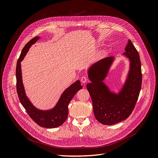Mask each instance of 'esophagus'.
Wrapping results in <instances>:
<instances>
[{
  "instance_id": "esophagus-1",
  "label": "esophagus",
  "mask_w": 158,
  "mask_h": 158,
  "mask_svg": "<svg viewBox=\"0 0 158 158\" xmlns=\"http://www.w3.org/2000/svg\"><path fill=\"white\" fill-rule=\"evenodd\" d=\"M87 80H88V78H87L86 77L83 76V77H81V82L82 83H85L87 81Z\"/></svg>"
}]
</instances>
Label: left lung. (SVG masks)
Listing matches in <instances>:
<instances>
[{"mask_svg": "<svg viewBox=\"0 0 158 158\" xmlns=\"http://www.w3.org/2000/svg\"><path fill=\"white\" fill-rule=\"evenodd\" d=\"M123 55L130 60V71L118 94L110 91L103 82L114 57H106L97 61L89 67L88 72L91 82L86 85V88L92 100L94 114L103 124H114L128 118L135 107L141 90V61L139 53L130 40Z\"/></svg>", "mask_w": 158, "mask_h": 158, "instance_id": "left-lung-1", "label": "left lung"}]
</instances>
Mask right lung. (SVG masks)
<instances>
[{
	"mask_svg": "<svg viewBox=\"0 0 158 158\" xmlns=\"http://www.w3.org/2000/svg\"><path fill=\"white\" fill-rule=\"evenodd\" d=\"M39 39V37H35L30 40L22 49L18 59L16 67L17 91L21 104L25 109L27 114L34 122L41 127L54 128L60 127L66 121L69 113L68 105L77 92L81 89L83 86L81 85L79 80L73 83L62 93L57 104L52 110L47 111L40 110L36 108L31 104L26 96L22 83L20 62L23 60L31 45L34 44Z\"/></svg>",
	"mask_w": 158,
	"mask_h": 158,
	"instance_id": "right-lung-1",
	"label": "right lung"
}]
</instances>
